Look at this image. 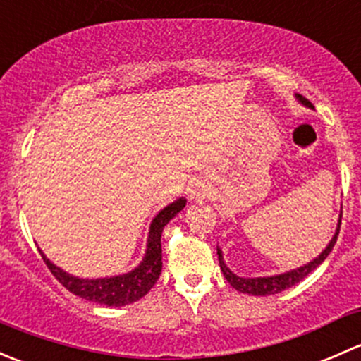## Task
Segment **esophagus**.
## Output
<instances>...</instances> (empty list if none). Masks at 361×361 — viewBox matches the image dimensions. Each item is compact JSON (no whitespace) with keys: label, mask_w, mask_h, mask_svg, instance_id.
<instances>
[{"label":"esophagus","mask_w":361,"mask_h":361,"mask_svg":"<svg viewBox=\"0 0 361 361\" xmlns=\"http://www.w3.org/2000/svg\"><path fill=\"white\" fill-rule=\"evenodd\" d=\"M188 195H190L192 201H201V199H204V195H206V190H204V187H201V185H192L188 188Z\"/></svg>","instance_id":"esophagus-1"}]
</instances>
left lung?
Here are the masks:
<instances>
[{"label":"left lung","instance_id":"8db88e82","mask_svg":"<svg viewBox=\"0 0 361 361\" xmlns=\"http://www.w3.org/2000/svg\"><path fill=\"white\" fill-rule=\"evenodd\" d=\"M295 97H297V101H300V103L304 104V106L312 108V104L309 103V101L305 99V97L298 96V94ZM341 218H342V211H341V214H338L336 234H334V238L330 239L329 245L325 246V250H323L322 253L318 255V257L312 258L311 262H307V264L300 265V267L292 269V271L281 272V274L264 276V278H243V276L234 274V272H232L231 269L227 267V264H225V260H224V251H221L220 248H216L221 272H224L225 279H227V281L231 283L232 288H235V290H238V292H241V293L257 295V297H265V295H274V293L283 292V290H286V288H292L293 285L300 283L302 279H304L305 276L309 274V272L314 271V269L318 267V265L322 264V262L325 260L326 257H329L330 251H332L334 245H336V241H337L338 231H341Z\"/></svg>","mask_w":361,"mask_h":361}]
</instances>
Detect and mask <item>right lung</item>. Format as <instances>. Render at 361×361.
I'll return each instance as SVG.
<instances>
[{"mask_svg": "<svg viewBox=\"0 0 361 361\" xmlns=\"http://www.w3.org/2000/svg\"><path fill=\"white\" fill-rule=\"evenodd\" d=\"M187 204V199L180 197L164 209H160L150 224L147 239V250L145 257L133 271L123 272V274L108 276V278H78L61 269L47 258V255L39 250L43 262L50 269L57 281L68 288L69 292L85 298V300L97 302L101 305H110V307H122V305L133 304L140 300L150 292L152 286L157 283L160 271H162V246H160V235L164 227L180 213Z\"/></svg>", "mask_w": 361, "mask_h": 361, "instance_id": "add662e5", "label": "right lung"}]
</instances>
